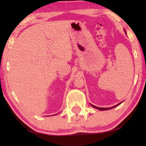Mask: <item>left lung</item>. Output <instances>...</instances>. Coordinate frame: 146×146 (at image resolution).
I'll return each instance as SVG.
<instances>
[{
    "label": "left lung",
    "instance_id": "8db88e82",
    "mask_svg": "<svg viewBox=\"0 0 146 146\" xmlns=\"http://www.w3.org/2000/svg\"><path fill=\"white\" fill-rule=\"evenodd\" d=\"M125 31V34H126V32H125V31ZM122 103V102H120V103H119V104H117V105H115V106H112V107H110V108H99V107H97V106H94V105H92V104H90V105L92 106L93 108H96V109H98V110H110V109H111V108H115V107H116V106H119V104H121Z\"/></svg>",
    "mask_w": 146,
    "mask_h": 146
}]
</instances>
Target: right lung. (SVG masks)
Wrapping results in <instances>:
<instances>
[{
  "label": "right lung",
  "mask_w": 146,
  "mask_h": 146,
  "mask_svg": "<svg viewBox=\"0 0 146 146\" xmlns=\"http://www.w3.org/2000/svg\"><path fill=\"white\" fill-rule=\"evenodd\" d=\"M55 115H56V114H55Z\"/></svg>",
  "instance_id": "add662e5"
}]
</instances>
